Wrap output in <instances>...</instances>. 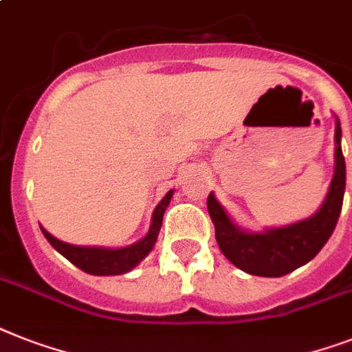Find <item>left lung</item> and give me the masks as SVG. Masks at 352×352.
<instances>
[{"label":"left lung","instance_id":"obj_1","mask_svg":"<svg viewBox=\"0 0 352 352\" xmlns=\"http://www.w3.org/2000/svg\"><path fill=\"white\" fill-rule=\"evenodd\" d=\"M342 128L336 121L334 142V177L327 199L318 213L307 221L296 222L287 228L270 230L264 233H245L239 230L224 208L217 202L215 195H208V213L215 226L217 244L224 256L239 270L256 276H284L300 265L315 258L324 244L333 235L338 222L345 191V159L340 146Z\"/></svg>","mask_w":352,"mask_h":352}]
</instances>
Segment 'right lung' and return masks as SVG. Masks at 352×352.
Returning a JSON list of instances; mask_svg holds the SVG:
<instances>
[{"mask_svg": "<svg viewBox=\"0 0 352 352\" xmlns=\"http://www.w3.org/2000/svg\"><path fill=\"white\" fill-rule=\"evenodd\" d=\"M173 195V191H168L164 199L159 202V206L153 211V221H151V228L148 231V235L139 241L137 244L128 245V248H121V250H104V248H79V245H70L65 242L54 239L48 231L41 228L43 235L54 250H57L67 260H70L74 265H77L79 270L90 275H122L126 271L133 270L144 256L148 255L153 248L159 235L162 224V215L166 211V206L170 204V199Z\"/></svg>", "mask_w": 352, "mask_h": 352, "instance_id": "1", "label": "right lung"}]
</instances>
